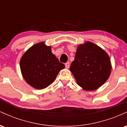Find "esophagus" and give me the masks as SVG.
I'll use <instances>...</instances> for the list:
<instances>
[{
  "label": "esophagus",
  "instance_id": "1",
  "mask_svg": "<svg viewBox=\"0 0 127 127\" xmlns=\"http://www.w3.org/2000/svg\"><path fill=\"white\" fill-rule=\"evenodd\" d=\"M65 68H69V67H70V63H69V62L66 63L65 64Z\"/></svg>",
  "mask_w": 127,
  "mask_h": 127
}]
</instances>
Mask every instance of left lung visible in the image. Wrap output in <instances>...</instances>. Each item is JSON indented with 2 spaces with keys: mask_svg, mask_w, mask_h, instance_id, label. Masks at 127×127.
Instances as JSON below:
<instances>
[{
  "mask_svg": "<svg viewBox=\"0 0 127 127\" xmlns=\"http://www.w3.org/2000/svg\"><path fill=\"white\" fill-rule=\"evenodd\" d=\"M112 64L105 51L91 42L78 45L70 70L76 83L86 91L98 89L111 73Z\"/></svg>",
  "mask_w": 127,
  "mask_h": 127,
  "instance_id": "8db88e82",
  "label": "left lung"
}]
</instances>
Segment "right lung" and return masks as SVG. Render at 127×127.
<instances>
[{"mask_svg":"<svg viewBox=\"0 0 127 127\" xmlns=\"http://www.w3.org/2000/svg\"><path fill=\"white\" fill-rule=\"evenodd\" d=\"M22 76L33 88L42 90L54 81L64 64L52 54L51 46L45 42L36 43L26 51L20 62Z\"/></svg>","mask_w":127,"mask_h":127,"instance_id":"add662e5","label":"right lung"}]
</instances>
